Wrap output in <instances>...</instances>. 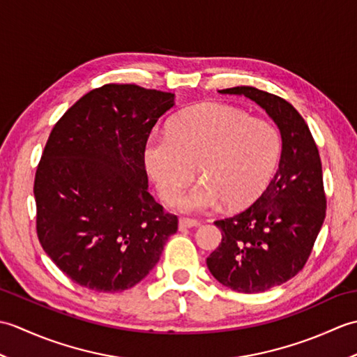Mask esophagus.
<instances>
[{
	"label": "esophagus",
	"instance_id": "1",
	"mask_svg": "<svg viewBox=\"0 0 357 357\" xmlns=\"http://www.w3.org/2000/svg\"><path fill=\"white\" fill-rule=\"evenodd\" d=\"M178 225H179V230H185V229H196V227H199V222L195 221V219L181 218Z\"/></svg>",
	"mask_w": 357,
	"mask_h": 357
}]
</instances>
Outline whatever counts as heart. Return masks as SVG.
<instances>
[{"label": "heart", "instance_id": "b5f03b06", "mask_svg": "<svg viewBox=\"0 0 357 357\" xmlns=\"http://www.w3.org/2000/svg\"><path fill=\"white\" fill-rule=\"evenodd\" d=\"M282 142L268 123L225 104H202L172 121L169 132H153L144 146V164L162 199L178 201L185 213H204L222 202L242 208L264 193L275 174Z\"/></svg>", "mask_w": 357, "mask_h": 357}]
</instances>
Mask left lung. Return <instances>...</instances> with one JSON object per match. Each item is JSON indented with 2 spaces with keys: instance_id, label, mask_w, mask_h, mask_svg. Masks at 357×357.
<instances>
[{
  "instance_id": "left-lung-1",
  "label": "left lung",
  "mask_w": 357,
  "mask_h": 357,
  "mask_svg": "<svg viewBox=\"0 0 357 357\" xmlns=\"http://www.w3.org/2000/svg\"><path fill=\"white\" fill-rule=\"evenodd\" d=\"M219 93L245 96L267 112L279 128L282 151L276 174L256 202L215 222L222 241L207 267L234 291H267L304 268L321 231L327 201L319 151L304 118L282 98L248 86Z\"/></svg>"
}]
</instances>
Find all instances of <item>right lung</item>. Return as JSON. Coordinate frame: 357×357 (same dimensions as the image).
I'll return each instance as SVG.
<instances>
[{
  "mask_svg": "<svg viewBox=\"0 0 357 357\" xmlns=\"http://www.w3.org/2000/svg\"><path fill=\"white\" fill-rule=\"evenodd\" d=\"M174 93L135 84L89 92L53 127L35 174L36 233L73 282L132 288L158 264L178 218L149 193L144 146Z\"/></svg>",
  "mask_w": 357,
  "mask_h": 357,
  "instance_id": "right-lung-1",
  "label": "right lung"
}]
</instances>
